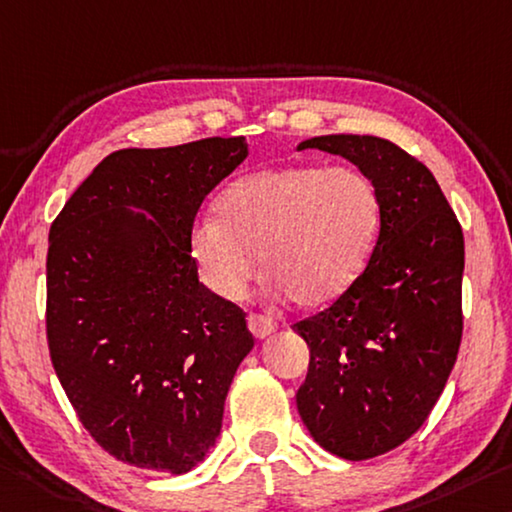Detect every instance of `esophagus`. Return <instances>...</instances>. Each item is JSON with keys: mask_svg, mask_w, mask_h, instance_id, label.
<instances>
[{"mask_svg": "<svg viewBox=\"0 0 512 512\" xmlns=\"http://www.w3.org/2000/svg\"><path fill=\"white\" fill-rule=\"evenodd\" d=\"M248 328H250V332H253L257 339H264V337H269V335H273L275 330H278V323H275L273 319H269V316L250 314L248 316Z\"/></svg>", "mask_w": 512, "mask_h": 512, "instance_id": "obj_1", "label": "esophagus"}]
</instances>
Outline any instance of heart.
<instances>
[{
    "mask_svg": "<svg viewBox=\"0 0 512 512\" xmlns=\"http://www.w3.org/2000/svg\"><path fill=\"white\" fill-rule=\"evenodd\" d=\"M189 232L202 280L218 298L239 300L257 271L266 291L319 310L367 271L383 225L378 186L355 168L271 166L241 175Z\"/></svg>",
    "mask_w": 512,
    "mask_h": 512,
    "instance_id": "b5f03b06",
    "label": "heart"
}]
</instances>
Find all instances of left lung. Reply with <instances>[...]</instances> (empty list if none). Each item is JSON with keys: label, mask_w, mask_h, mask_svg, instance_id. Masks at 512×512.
Returning <instances> with one entry per match:
<instances>
[{"label": "left lung", "mask_w": 512, "mask_h": 512, "mask_svg": "<svg viewBox=\"0 0 512 512\" xmlns=\"http://www.w3.org/2000/svg\"><path fill=\"white\" fill-rule=\"evenodd\" d=\"M310 148L351 161L383 200L362 278L328 310L291 326L310 348L296 394L300 419L326 451L369 460L419 431L456 364L465 239L431 170L399 145L328 134L298 143Z\"/></svg>", "instance_id": "obj_1"}]
</instances>
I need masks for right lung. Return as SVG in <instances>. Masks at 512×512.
Instances as JSON below:
<instances>
[{
    "label": "right lung",
    "instance_id": "obj_1",
    "mask_svg": "<svg viewBox=\"0 0 512 512\" xmlns=\"http://www.w3.org/2000/svg\"><path fill=\"white\" fill-rule=\"evenodd\" d=\"M246 157L243 136L111 152L50 227L54 371L93 440L134 467L186 474L205 460L255 346L189 250L202 200Z\"/></svg>",
    "mask_w": 512,
    "mask_h": 512
}]
</instances>
